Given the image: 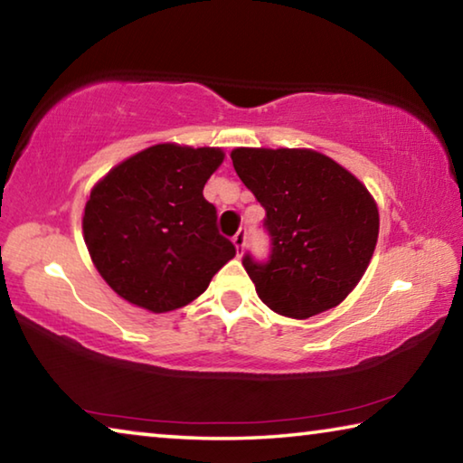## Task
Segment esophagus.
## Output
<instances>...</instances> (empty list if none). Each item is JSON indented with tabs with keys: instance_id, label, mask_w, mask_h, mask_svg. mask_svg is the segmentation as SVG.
<instances>
[{
	"instance_id": "obj_1",
	"label": "esophagus",
	"mask_w": 463,
	"mask_h": 463,
	"mask_svg": "<svg viewBox=\"0 0 463 463\" xmlns=\"http://www.w3.org/2000/svg\"><path fill=\"white\" fill-rule=\"evenodd\" d=\"M232 242H234V247H237L239 253H242V247H245V242H247V229H239V232L232 237Z\"/></svg>"
}]
</instances>
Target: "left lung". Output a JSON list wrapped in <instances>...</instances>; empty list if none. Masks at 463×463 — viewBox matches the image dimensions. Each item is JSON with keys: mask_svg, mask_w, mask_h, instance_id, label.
Instances as JSON below:
<instances>
[{"mask_svg": "<svg viewBox=\"0 0 463 463\" xmlns=\"http://www.w3.org/2000/svg\"><path fill=\"white\" fill-rule=\"evenodd\" d=\"M231 159L265 208L268 261L242 257L263 304L289 318L341 304L378 241V206L365 185L310 148H234Z\"/></svg>", "mask_w": 463, "mask_h": 463, "instance_id": "obj_1", "label": "left lung"}]
</instances>
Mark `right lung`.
I'll list each match as a JSON object with an SVG mask.
<instances>
[{
	"label": "right lung",
	"mask_w": 463,
	"mask_h": 463,
	"mask_svg": "<svg viewBox=\"0 0 463 463\" xmlns=\"http://www.w3.org/2000/svg\"><path fill=\"white\" fill-rule=\"evenodd\" d=\"M222 159L221 148L155 145L93 187L83 214L85 245L124 300L151 312L185 307L237 253L202 194Z\"/></svg>",
	"instance_id": "add662e5"
}]
</instances>
